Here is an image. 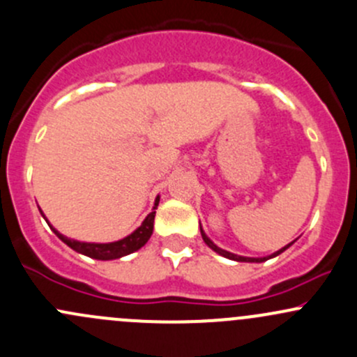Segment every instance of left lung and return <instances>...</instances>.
Masks as SVG:
<instances>
[{"instance_id":"obj_1","label":"left lung","mask_w":357,"mask_h":357,"mask_svg":"<svg viewBox=\"0 0 357 357\" xmlns=\"http://www.w3.org/2000/svg\"><path fill=\"white\" fill-rule=\"evenodd\" d=\"M200 233H202V238H204V242L207 243L208 247L212 248V250L214 252H218L219 255H222V257H228V259H233V261H238V262H264V261H268V259H271V257H276V255H280L282 254L283 250H287V248H289L291 243H289V245L287 247H283V248H280L278 252H275V254H271V255H268V257H261V259H255V257H243V255H236V254H231V252H228V250H222V248H219L218 245H214V243L211 242V240L207 238V236H205V233L202 231V228H200Z\"/></svg>"}]
</instances>
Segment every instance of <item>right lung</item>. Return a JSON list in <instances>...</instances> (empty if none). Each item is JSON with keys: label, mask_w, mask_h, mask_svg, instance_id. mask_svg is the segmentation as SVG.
Listing matches in <instances>:
<instances>
[{"label": "right lung", "mask_w": 357, "mask_h": 357, "mask_svg": "<svg viewBox=\"0 0 357 357\" xmlns=\"http://www.w3.org/2000/svg\"><path fill=\"white\" fill-rule=\"evenodd\" d=\"M157 205H158V197L155 200V207H153V211L146 215V219L142 222V226H139L135 233H131V235L126 236V238L119 240V242L84 243V242H77V240H70L67 238V236L60 235L55 228L52 229L63 243H67L68 247L74 248V250L79 252V254H84L93 259H100V261H110V259H119L122 257V255L132 254V252H136L138 248H142L146 242H149V238L152 236V231H153V219H155Z\"/></svg>", "instance_id": "add662e5"}]
</instances>
